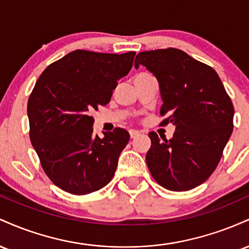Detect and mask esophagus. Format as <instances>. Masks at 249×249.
I'll return each mask as SVG.
<instances>
[{
    "instance_id": "obj_1",
    "label": "esophagus",
    "mask_w": 249,
    "mask_h": 249,
    "mask_svg": "<svg viewBox=\"0 0 249 249\" xmlns=\"http://www.w3.org/2000/svg\"><path fill=\"white\" fill-rule=\"evenodd\" d=\"M128 132H130L131 138H136V137H138L139 134H141V132H139V131H137V130H130Z\"/></svg>"
}]
</instances>
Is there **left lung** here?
Wrapping results in <instances>:
<instances>
[{"instance_id": "obj_1", "label": "left lung", "mask_w": 249, "mask_h": 249, "mask_svg": "<svg viewBox=\"0 0 249 249\" xmlns=\"http://www.w3.org/2000/svg\"><path fill=\"white\" fill-rule=\"evenodd\" d=\"M139 65L158 79L160 115H167L161 125L176 126L168 141L148 133V170L166 190H192L218 166L233 132L232 101L215 70L179 49L142 51L134 61L136 69Z\"/></svg>"}]
</instances>
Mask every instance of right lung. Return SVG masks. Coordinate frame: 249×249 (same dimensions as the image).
Listing matches in <instances>:
<instances>
[{"instance_id":"right-lung-1","label":"right lung","mask_w":249,"mask_h":249,"mask_svg":"<svg viewBox=\"0 0 249 249\" xmlns=\"http://www.w3.org/2000/svg\"><path fill=\"white\" fill-rule=\"evenodd\" d=\"M136 53L75 50L42 72L28 101L30 141L45 174L65 192L83 196L113 178L130 134L117 127L93 136V110L110 102Z\"/></svg>"}]
</instances>
